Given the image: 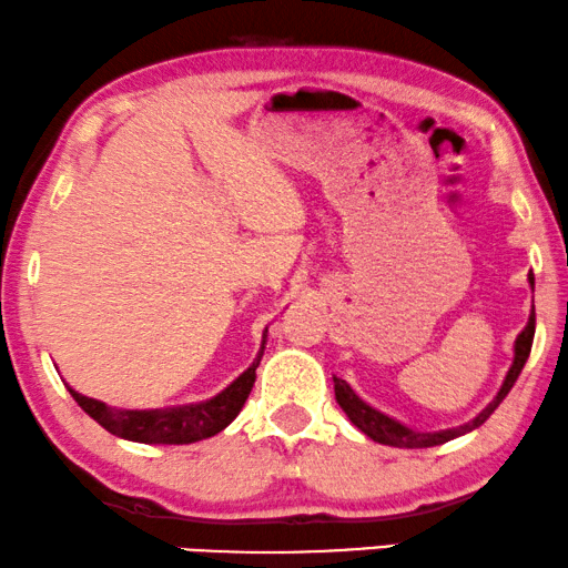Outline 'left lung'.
Returning a JSON list of instances; mask_svg holds the SVG:
<instances>
[{"mask_svg":"<svg viewBox=\"0 0 568 568\" xmlns=\"http://www.w3.org/2000/svg\"><path fill=\"white\" fill-rule=\"evenodd\" d=\"M532 337H535V308H532V314H530V322H527L523 334L515 342V363H513V367H509V373H507L505 383H501L497 398H494V402L486 406V409L478 414L476 419H470V422H466V425H460V427L440 429V433H414V429L398 425L396 419H390V417H386V414L375 412L373 406H367L365 402H361V398L355 396V390L349 388L345 381L337 378V375H334V396H337V404L342 406V412L347 414L349 422H353V425L361 429V433H365L375 443L394 445V447H433V445H443L447 440H453V437H460V435L470 433V429L481 427L484 422L489 419L494 412H497V406L505 402L509 390H513L515 381L520 378V373H523V367L527 363V357H530Z\"/></svg>","mask_w":568,"mask_h":568,"instance_id":"8db88e82","label":"left lung"}]
</instances>
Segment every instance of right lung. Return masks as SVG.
<instances>
[{
	"label": "right lung",
	"mask_w": 568,
	"mask_h": 568,
	"mask_svg": "<svg viewBox=\"0 0 568 568\" xmlns=\"http://www.w3.org/2000/svg\"><path fill=\"white\" fill-rule=\"evenodd\" d=\"M265 349V347H262ZM262 349L246 371L231 383L226 390H221L219 396L207 398V402L185 404V406H166V409H113V406L98 402V398L77 394L74 388H69V394L74 396V402L90 414V417L113 433L118 437L133 443H149V445H187L205 440V437L219 435L223 427H229L231 422L250 396V390L257 381V365L262 361Z\"/></svg>",
	"instance_id": "right-lung-1"
}]
</instances>
